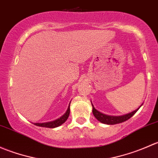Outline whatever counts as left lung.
Instances as JSON below:
<instances>
[{"label": "left lung", "mask_w": 158, "mask_h": 158, "mask_svg": "<svg viewBox=\"0 0 158 158\" xmlns=\"http://www.w3.org/2000/svg\"><path fill=\"white\" fill-rule=\"evenodd\" d=\"M92 113H93L94 116L96 118V119L98 121H99L100 122L103 124H106V125H115V124H118V123H122V122H125V121L128 120L130 118H131L135 113L137 112L139 108L141 107L140 106L138 109L135 110L132 112L128 113V114H124V115H121V116H111V115H107V114H105L103 113L100 112L98 111V110H96L95 109V107L93 106V105L92 104Z\"/></svg>", "instance_id": "1"}]
</instances>
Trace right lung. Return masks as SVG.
<instances>
[{
	"label": "right lung",
	"mask_w": 158,
	"mask_h": 158,
	"mask_svg": "<svg viewBox=\"0 0 158 158\" xmlns=\"http://www.w3.org/2000/svg\"><path fill=\"white\" fill-rule=\"evenodd\" d=\"M69 106H70V103L69 105V107H68L67 110H66V113H65L63 116H61L60 118L56 119V120L55 121H52V122H45V123H34V125H36V126L45 127V128H56V127L58 126H60L62 124H63L66 120H67L68 117H69V112H70Z\"/></svg>",
	"instance_id": "add662e5"
}]
</instances>
